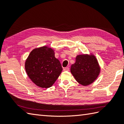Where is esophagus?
<instances>
[{
    "label": "esophagus",
    "mask_w": 124,
    "mask_h": 124,
    "mask_svg": "<svg viewBox=\"0 0 124 124\" xmlns=\"http://www.w3.org/2000/svg\"><path fill=\"white\" fill-rule=\"evenodd\" d=\"M69 67H65V68L64 69V71H69Z\"/></svg>",
    "instance_id": "34e87169"
}]
</instances>
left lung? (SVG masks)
Returning <instances> with one entry per match:
<instances>
[{"label":"left lung","instance_id":"obj_1","mask_svg":"<svg viewBox=\"0 0 124 124\" xmlns=\"http://www.w3.org/2000/svg\"><path fill=\"white\" fill-rule=\"evenodd\" d=\"M71 72L77 82L83 86L92 84L98 77L100 67L95 55L90 53L77 55L71 66Z\"/></svg>","mask_w":124,"mask_h":124}]
</instances>
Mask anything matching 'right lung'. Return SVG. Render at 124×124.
<instances>
[{"instance_id":"right-lung-1","label":"right lung","mask_w":124,"mask_h":124,"mask_svg":"<svg viewBox=\"0 0 124 124\" xmlns=\"http://www.w3.org/2000/svg\"><path fill=\"white\" fill-rule=\"evenodd\" d=\"M25 69L32 82L46 88L54 84L62 71L54 50L47 46L33 49L26 60Z\"/></svg>"}]
</instances>
